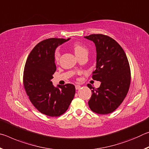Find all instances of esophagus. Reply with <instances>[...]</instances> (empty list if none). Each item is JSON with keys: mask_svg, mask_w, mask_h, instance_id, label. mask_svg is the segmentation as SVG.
<instances>
[{"mask_svg": "<svg viewBox=\"0 0 149 149\" xmlns=\"http://www.w3.org/2000/svg\"><path fill=\"white\" fill-rule=\"evenodd\" d=\"M75 89H76V90H79V89H80V88L81 87L80 85H75Z\"/></svg>", "mask_w": 149, "mask_h": 149, "instance_id": "34e87169", "label": "esophagus"}]
</instances>
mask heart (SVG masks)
Listing matches in <instances>:
<instances>
[{
  "instance_id": "obj_1",
  "label": "heart",
  "mask_w": 149,
  "mask_h": 149,
  "mask_svg": "<svg viewBox=\"0 0 149 149\" xmlns=\"http://www.w3.org/2000/svg\"><path fill=\"white\" fill-rule=\"evenodd\" d=\"M72 49L74 50V53L75 55L79 58L82 55L84 54H87V48L85 46V45H82L79 42H75L74 44L72 45ZM60 52L58 49H56L54 52V60L56 62H58L60 60Z\"/></svg>"
}]
</instances>
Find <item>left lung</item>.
<instances>
[{
  "mask_svg": "<svg viewBox=\"0 0 149 149\" xmlns=\"http://www.w3.org/2000/svg\"><path fill=\"white\" fill-rule=\"evenodd\" d=\"M85 38L95 44L97 65L92 78L101 81L97 89L87 84V87L92 89L88 104L95 113L109 114L122 104L129 91L131 83L129 61L122 47L110 37L91 34Z\"/></svg>",
  "mask_w": 149,
  "mask_h": 149,
  "instance_id": "left-lung-1",
  "label": "left lung"
}]
</instances>
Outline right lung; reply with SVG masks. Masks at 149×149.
<instances>
[{
    "mask_svg": "<svg viewBox=\"0 0 149 149\" xmlns=\"http://www.w3.org/2000/svg\"><path fill=\"white\" fill-rule=\"evenodd\" d=\"M69 39L50 38L39 42L30 52L25 64L23 84L29 100L40 112L50 117L65 113L75 95L73 84L54 87L50 81L56 70L54 50Z\"/></svg>",
    "mask_w": 149,
    "mask_h": 149,
    "instance_id": "obj_1",
    "label": "right lung"
}]
</instances>
